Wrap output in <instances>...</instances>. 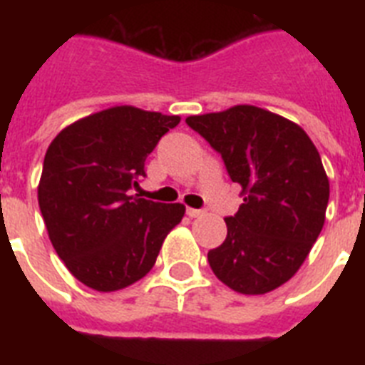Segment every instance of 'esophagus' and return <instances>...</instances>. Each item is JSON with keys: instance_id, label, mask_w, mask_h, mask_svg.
Returning <instances> with one entry per match:
<instances>
[{"instance_id": "34e87169", "label": "esophagus", "mask_w": 365, "mask_h": 365, "mask_svg": "<svg viewBox=\"0 0 365 365\" xmlns=\"http://www.w3.org/2000/svg\"><path fill=\"white\" fill-rule=\"evenodd\" d=\"M202 214H205V212L195 210V208H188V210H186V215H188V217H201Z\"/></svg>"}]
</instances>
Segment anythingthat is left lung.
<instances>
[{"label": "left lung", "mask_w": 365, "mask_h": 365, "mask_svg": "<svg viewBox=\"0 0 365 365\" xmlns=\"http://www.w3.org/2000/svg\"><path fill=\"white\" fill-rule=\"evenodd\" d=\"M186 124L221 153L243 205L225 219L227 240L208 252L232 291L265 294L298 272L325 222L329 179L294 122L256 106L193 115Z\"/></svg>", "instance_id": "1"}]
</instances>
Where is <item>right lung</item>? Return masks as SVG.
Segmentation results:
<instances>
[{
    "label": "right lung",
    "instance_id": "obj_1",
    "mask_svg": "<svg viewBox=\"0 0 365 365\" xmlns=\"http://www.w3.org/2000/svg\"><path fill=\"white\" fill-rule=\"evenodd\" d=\"M177 115L115 106L63 128L47 148L38 202L47 234L74 278L113 292L153 269L185 205L130 195Z\"/></svg>",
    "mask_w": 365,
    "mask_h": 365
}]
</instances>
